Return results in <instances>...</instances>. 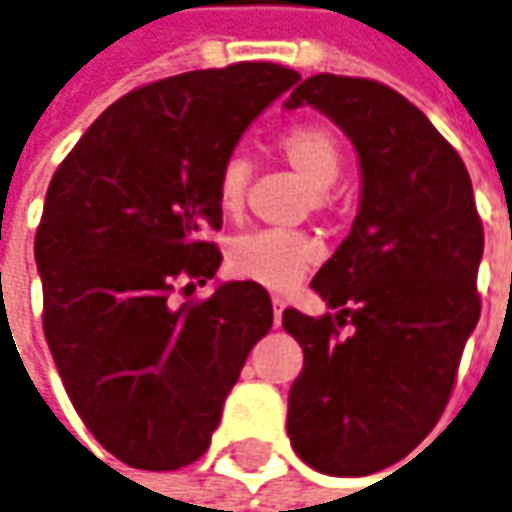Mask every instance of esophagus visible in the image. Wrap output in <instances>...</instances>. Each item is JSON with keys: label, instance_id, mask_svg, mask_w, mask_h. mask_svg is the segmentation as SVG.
Instances as JSON below:
<instances>
[{"label": "esophagus", "instance_id": "obj_1", "mask_svg": "<svg viewBox=\"0 0 512 512\" xmlns=\"http://www.w3.org/2000/svg\"><path fill=\"white\" fill-rule=\"evenodd\" d=\"M287 310V301L281 296H273V321H276V327L281 324V312Z\"/></svg>", "mask_w": 512, "mask_h": 512}]
</instances>
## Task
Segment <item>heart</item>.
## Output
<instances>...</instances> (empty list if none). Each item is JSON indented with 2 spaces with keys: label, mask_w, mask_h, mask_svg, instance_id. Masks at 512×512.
<instances>
[{
  "label": "heart",
  "mask_w": 512,
  "mask_h": 512,
  "mask_svg": "<svg viewBox=\"0 0 512 512\" xmlns=\"http://www.w3.org/2000/svg\"><path fill=\"white\" fill-rule=\"evenodd\" d=\"M273 149L284 166L296 171L310 185V202L315 211L335 205L332 185L344 168V143L338 132L321 120H298L284 126ZM253 166L248 154L228 152L216 171V202L225 216H239L248 202ZM321 262V248L304 231H250L236 236L228 248V267L236 279L262 284L267 290H293L298 281Z\"/></svg>",
  "instance_id": "1"
}]
</instances>
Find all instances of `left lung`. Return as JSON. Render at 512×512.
Wrapping results in <instances>:
<instances>
[{"label": "left lung", "mask_w": 512, "mask_h": 512, "mask_svg": "<svg viewBox=\"0 0 512 512\" xmlns=\"http://www.w3.org/2000/svg\"><path fill=\"white\" fill-rule=\"evenodd\" d=\"M301 104L352 137L363 200L310 284L338 315H281L304 349L287 434L315 471L366 476L414 451L451 400L482 312L485 231L462 157L397 89L318 72L287 101Z\"/></svg>", "instance_id": "1"}]
</instances>
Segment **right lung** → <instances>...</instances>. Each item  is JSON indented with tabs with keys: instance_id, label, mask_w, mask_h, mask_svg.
Returning a JSON list of instances; mask_svg holds the SVG:
<instances>
[{
	"instance_id": "right-lung-1",
	"label": "right lung",
	"mask_w": 512,
	"mask_h": 512,
	"mask_svg": "<svg viewBox=\"0 0 512 512\" xmlns=\"http://www.w3.org/2000/svg\"><path fill=\"white\" fill-rule=\"evenodd\" d=\"M290 67L239 61L126 92L56 168L36 228L44 335L92 437L140 471L197 462L253 344L273 327L262 284L208 298L222 250L216 171Z\"/></svg>"
}]
</instances>
